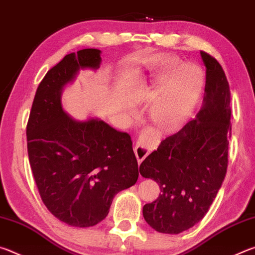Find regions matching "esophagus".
Masks as SVG:
<instances>
[{
  "label": "esophagus",
  "mask_w": 255,
  "mask_h": 255,
  "mask_svg": "<svg viewBox=\"0 0 255 255\" xmlns=\"http://www.w3.org/2000/svg\"><path fill=\"white\" fill-rule=\"evenodd\" d=\"M149 152H150V148L147 146V138L140 137L135 146V154H136L138 163L140 164L143 162V159L147 156Z\"/></svg>",
  "instance_id": "esophagus-1"
}]
</instances>
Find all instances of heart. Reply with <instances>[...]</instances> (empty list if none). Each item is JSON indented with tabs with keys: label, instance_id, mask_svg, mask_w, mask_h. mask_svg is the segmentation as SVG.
Masks as SVG:
<instances>
[{
	"label": "heart",
	"instance_id": "heart-1",
	"mask_svg": "<svg viewBox=\"0 0 255 255\" xmlns=\"http://www.w3.org/2000/svg\"><path fill=\"white\" fill-rule=\"evenodd\" d=\"M182 63L174 57H162L156 66L143 73L137 82V92L158 96L150 108L153 122L162 128L178 126L187 118L199 98L204 74L199 66Z\"/></svg>",
	"mask_w": 255,
	"mask_h": 255
}]
</instances>
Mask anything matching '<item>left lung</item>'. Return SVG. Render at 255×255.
Wrapping results in <instances>:
<instances>
[{
    "label": "left lung",
    "instance_id": "1",
    "mask_svg": "<svg viewBox=\"0 0 255 255\" xmlns=\"http://www.w3.org/2000/svg\"><path fill=\"white\" fill-rule=\"evenodd\" d=\"M206 66L204 105L196 118L161 141L139 166L156 181L161 193L143 207L155 231L179 234L199 223L225 179L232 136L231 92L225 72L213 56L200 51Z\"/></svg>",
    "mask_w": 255,
    "mask_h": 255
}]
</instances>
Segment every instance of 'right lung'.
Returning <instances> with one entry per match:
<instances>
[{
    "instance_id": "right-lung-1",
    "label": "right lung",
    "mask_w": 255,
    "mask_h": 255,
    "mask_svg": "<svg viewBox=\"0 0 255 255\" xmlns=\"http://www.w3.org/2000/svg\"><path fill=\"white\" fill-rule=\"evenodd\" d=\"M101 50L66 55L38 86L27 125L28 155L38 191L51 214L74 227L97 225L115 196L137 182L138 164L127 132L98 118L79 122L60 96L80 70L100 67Z\"/></svg>"
}]
</instances>
